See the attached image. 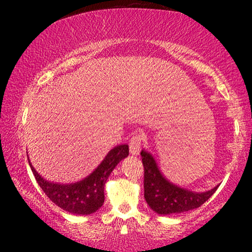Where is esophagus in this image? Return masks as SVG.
I'll list each match as a JSON object with an SVG mask.
<instances>
[{"mask_svg": "<svg viewBox=\"0 0 252 252\" xmlns=\"http://www.w3.org/2000/svg\"><path fill=\"white\" fill-rule=\"evenodd\" d=\"M129 153L132 155H139L141 146H142V135L139 133L133 134V136L129 140Z\"/></svg>", "mask_w": 252, "mask_h": 252, "instance_id": "obj_1", "label": "esophagus"}]
</instances>
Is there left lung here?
Here are the masks:
<instances>
[{
	"mask_svg": "<svg viewBox=\"0 0 252 252\" xmlns=\"http://www.w3.org/2000/svg\"><path fill=\"white\" fill-rule=\"evenodd\" d=\"M144 167V198L151 210L158 215H172L197 209L215 194L217 188L205 192H194L178 187L160 173L154 157L141 151Z\"/></svg>",
	"mask_w": 252,
	"mask_h": 252,
	"instance_id": "8db88e82",
	"label": "left lung"
}]
</instances>
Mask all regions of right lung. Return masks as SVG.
Listing matches in <instances>:
<instances>
[{
	"label": "right lung",
	"mask_w": 252,
	"mask_h": 252,
	"mask_svg": "<svg viewBox=\"0 0 252 252\" xmlns=\"http://www.w3.org/2000/svg\"><path fill=\"white\" fill-rule=\"evenodd\" d=\"M128 153L129 149L127 144L115 147L91 175L84 180L68 185L54 184L44 180L32 166L30 160L29 163L36 182L51 202L73 215L87 216L97 211L103 205L105 182L113 168L120 160L128 156Z\"/></svg>",
	"instance_id": "right-lung-1"
}]
</instances>
